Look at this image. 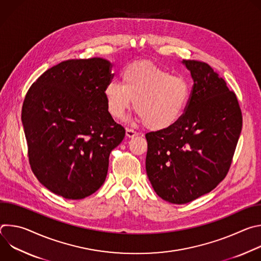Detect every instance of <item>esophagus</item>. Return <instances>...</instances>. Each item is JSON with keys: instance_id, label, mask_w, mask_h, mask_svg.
<instances>
[{"instance_id": "1", "label": "esophagus", "mask_w": 261, "mask_h": 261, "mask_svg": "<svg viewBox=\"0 0 261 261\" xmlns=\"http://www.w3.org/2000/svg\"><path fill=\"white\" fill-rule=\"evenodd\" d=\"M138 133L136 131H134L133 129H130V128H127L126 129V136L129 137V138H132L134 136H137Z\"/></svg>"}]
</instances>
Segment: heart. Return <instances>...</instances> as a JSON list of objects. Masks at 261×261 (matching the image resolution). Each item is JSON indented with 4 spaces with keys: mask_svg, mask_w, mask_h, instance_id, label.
<instances>
[{
    "mask_svg": "<svg viewBox=\"0 0 261 261\" xmlns=\"http://www.w3.org/2000/svg\"><path fill=\"white\" fill-rule=\"evenodd\" d=\"M122 84L111 82L104 88L108 114L123 119L132 107L146 128L161 131L175 125L190 99V85L152 63L136 62L122 73Z\"/></svg>",
    "mask_w": 261,
    "mask_h": 261,
    "instance_id": "heart-1",
    "label": "heart"
}]
</instances>
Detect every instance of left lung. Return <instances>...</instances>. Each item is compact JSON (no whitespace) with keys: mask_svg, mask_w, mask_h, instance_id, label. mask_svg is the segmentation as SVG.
Here are the masks:
<instances>
[{"mask_svg":"<svg viewBox=\"0 0 261 261\" xmlns=\"http://www.w3.org/2000/svg\"><path fill=\"white\" fill-rule=\"evenodd\" d=\"M193 89L180 120L145 134V169L155 192L175 204L215 189L231 164L242 131V113L233 92L206 63L182 60Z\"/></svg>","mask_w":261,"mask_h":261,"instance_id":"left-lung-1","label":"left lung"}]
</instances>
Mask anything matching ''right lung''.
I'll return each mask as SVG.
<instances>
[{
	"mask_svg": "<svg viewBox=\"0 0 261 261\" xmlns=\"http://www.w3.org/2000/svg\"><path fill=\"white\" fill-rule=\"evenodd\" d=\"M110 68L102 58L64 61L25 95L21 122L31 168L45 188L66 199H83L101 187L109 154L125 137L106 109Z\"/></svg>",
	"mask_w": 261,
	"mask_h": 261,
	"instance_id": "obj_1",
	"label": "right lung"
}]
</instances>
